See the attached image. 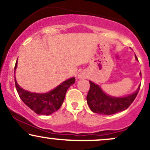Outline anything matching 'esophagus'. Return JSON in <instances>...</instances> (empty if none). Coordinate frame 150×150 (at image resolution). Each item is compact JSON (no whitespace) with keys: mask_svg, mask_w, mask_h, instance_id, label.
<instances>
[{"mask_svg":"<svg viewBox=\"0 0 150 150\" xmlns=\"http://www.w3.org/2000/svg\"><path fill=\"white\" fill-rule=\"evenodd\" d=\"M78 77L80 79H85V78H87V75H86L85 73H81L79 74L78 75Z\"/></svg>","mask_w":150,"mask_h":150,"instance_id":"obj_1","label":"esophagus"}]
</instances>
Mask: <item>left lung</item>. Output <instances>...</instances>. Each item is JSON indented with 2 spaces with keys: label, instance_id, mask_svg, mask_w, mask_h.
Here are the masks:
<instances>
[{
  "label": "left lung",
  "instance_id": "8db88e82",
  "mask_svg": "<svg viewBox=\"0 0 150 150\" xmlns=\"http://www.w3.org/2000/svg\"><path fill=\"white\" fill-rule=\"evenodd\" d=\"M135 58L138 61L136 56ZM89 84L90 88L87 96V104L94 113L104 115L114 114L128 108L135 100L140 87V85L133 94L126 97H115L106 94L99 85L92 81H89Z\"/></svg>",
  "mask_w": 150,
  "mask_h": 150
}]
</instances>
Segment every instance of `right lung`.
I'll list each match as a JSON object with an SVG mask.
<instances>
[{
	"mask_svg": "<svg viewBox=\"0 0 150 150\" xmlns=\"http://www.w3.org/2000/svg\"><path fill=\"white\" fill-rule=\"evenodd\" d=\"M17 63L18 60L15 65V70L18 65ZM75 82V78L72 77L49 92L39 94L22 89L15 77V87L20 99L29 108L39 115H50L59 109L64 101L67 90Z\"/></svg>",
	"mask_w": 150,
	"mask_h": 150,
	"instance_id": "obj_1",
	"label": "right lung"
}]
</instances>
